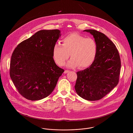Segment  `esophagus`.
I'll use <instances>...</instances> for the list:
<instances>
[{
  "instance_id": "1",
  "label": "esophagus",
  "mask_w": 133,
  "mask_h": 133,
  "mask_svg": "<svg viewBox=\"0 0 133 133\" xmlns=\"http://www.w3.org/2000/svg\"><path fill=\"white\" fill-rule=\"evenodd\" d=\"M69 72V70H65V71H64V73L65 74H66V73H68Z\"/></svg>"
}]
</instances>
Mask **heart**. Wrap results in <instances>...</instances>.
<instances>
[{"label": "heart", "mask_w": 133, "mask_h": 133, "mask_svg": "<svg viewBox=\"0 0 133 133\" xmlns=\"http://www.w3.org/2000/svg\"><path fill=\"white\" fill-rule=\"evenodd\" d=\"M62 44L56 43L53 48V58L59 66L64 65L69 57L68 66L80 68L88 67L94 62L98 53V45L94 39L86 38L76 33L65 36Z\"/></svg>", "instance_id": "heart-1"}]
</instances>
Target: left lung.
<instances>
[{
    "mask_svg": "<svg viewBox=\"0 0 133 133\" xmlns=\"http://www.w3.org/2000/svg\"><path fill=\"white\" fill-rule=\"evenodd\" d=\"M93 35L98 45V53L90 67L77 72L76 93L88 101L101 99L118 84L120 74V57L114 43L103 33L86 29Z\"/></svg>",
    "mask_w": 133,
    "mask_h": 133,
    "instance_id": "left-lung-1",
    "label": "left lung"
}]
</instances>
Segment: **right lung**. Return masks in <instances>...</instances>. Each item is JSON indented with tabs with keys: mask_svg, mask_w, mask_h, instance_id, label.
I'll use <instances>...</instances> for the list:
<instances>
[{
	"mask_svg": "<svg viewBox=\"0 0 133 133\" xmlns=\"http://www.w3.org/2000/svg\"><path fill=\"white\" fill-rule=\"evenodd\" d=\"M58 29L42 30L23 41L13 52L10 76L20 94L36 101L48 97L64 70L53 58V48L60 36Z\"/></svg>",
	"mask_w": 133,
	"mask_h": 133,
	"instance_id": "add662e5",
	"label": "right lung"
}]
</instances>
